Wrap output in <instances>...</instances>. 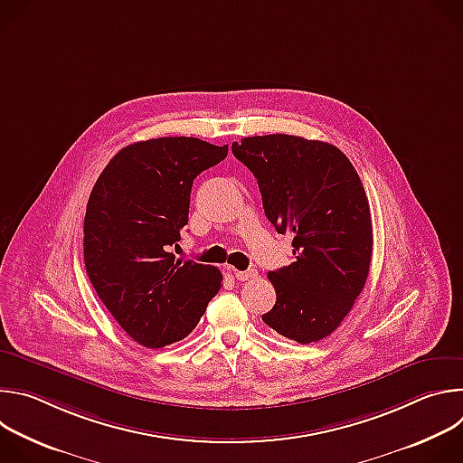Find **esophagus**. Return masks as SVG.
<instances>
[{
    "instance_id": "esophagus-1",
    "label": "esophagus",
    "mask_w": 463,
    "mask_h": 463,
    "mask_svg": "<svg viewBox=\"0 0 463 463\" xmlns=\"http://www.w3.org/2000/svg\"><path fill=\"white\" fill-rule=\"evenodd\" d=\"M234 277H236V280H240V282H247V280L256 279L258 275H256V269H247V271H236V269H234Z\"/></svg>"
}]
</instances>
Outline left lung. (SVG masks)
I'll use <instances>...</instances> for the list:
<instances>
[{"mask_svg": "<svg viewBox=\"0 0 463 463\" xmlns=\"http://www.w3.org/2000/svg\"><path fill=\"white\" fill-rule=\"evenodd\" d=\"M256 177L263 211L279 234L293 236L295 260L269 271L277 302L261 320L300 345L339 327L361 295L372 260L364 186L334 145L275 134L232 143Z\"/></svg>", "mask_w": 463, "mask_h": 463, "instance_id": "1", "label": "left lung"}]
</instances>
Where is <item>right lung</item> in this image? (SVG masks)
Listing matches in <instances>:
<instances>
[{"label": "right lung", "mask_w": 463, "mask_h": 463, "mask_svg": "<svg viewBox=\"0 0 463 463\" xmlns=\"http://www.w3.org/2000/svg\"><path fill=\"white\" fill-rule=\"evenodd\" d=\"M229 146L159 137L122 148L99 175L84 218L88 277L136 343L163 348L184 339L222 288L213 266L177 260L168 247L188 223L190 190Z\"/></svg>", "instance_id": "add662e5"}]
</instances>
